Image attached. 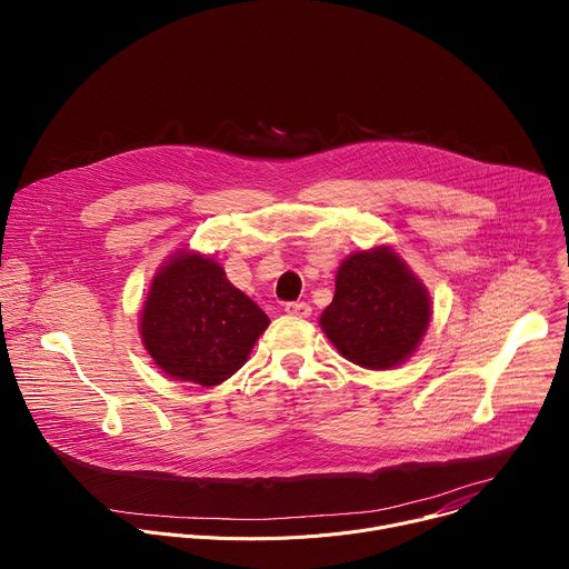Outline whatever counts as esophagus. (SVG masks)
Returning <instances> with one entry per match:
<instances>
[{"label":"esophagus","instance_id":"1","mask_svg":"<svg viewBox=\"0 0 569 569\" xmlns=\"http://www.w3.org/2000/svg\"><path fill=\"white\" fill-rule=\"evenodd\" d=\"M286 312L295 315V317H310L312 308L308 303H303V301H290V303H286Z\"/></svg>","mask_w":569,"mask_h":569}]
</instances>
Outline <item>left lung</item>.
Segmentation results:
<instances>
[{"instance_id": "8db88e82", "label": "left lung", "mask_w": 569, "mask_h": 569, "mask_svg": "<svg viewBox=\"0 0 569 569\" xmlns=\"http://www.w3.org/2000/svg\"><path fill=\"white\" fill-rule=\"evenodd\" d=\"M426 283L389 246L349 254L319 327L338 353L365 369H393L415 356L430 327Z\"/></svg>"}]
</instances>
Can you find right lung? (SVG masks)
I'll return each instance as SVG.
<instances>
[{"label":"right lung","mask_w":569,"mask_h":569,"mask_svg":"<svg viewBox=\"0 0 569 569\" xmlns=\"http://www.w3.org/2000/svg\"><path fill=\"white\" fill-rule=\"evenodd\" d=\"M268 323L213 257L178 250L150 281L139 336L169 378L213 387L248 362Z\"/></svg>","instance_id":"1"}]
</instances>
